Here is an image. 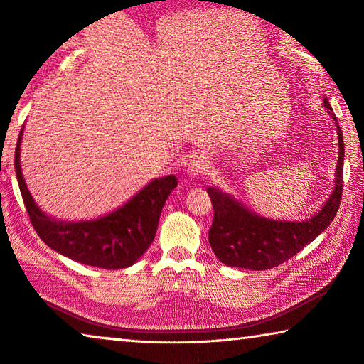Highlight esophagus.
<instances>
[{
	"instance_id": "esophagus-1",
	"label": "esophagus",
	"mask_w": 364,
	"mask_h": 364,
	"mask_svg": "<svg viewBox=\"0 0 364 364\" xmlns=\"http://www.w3.org/2000/svg\"><path fill=\"white\" fill-rule=\"evenodd\" d=\"M208 168H210V160H208L205 154H194V156L189 160L188 175L189 176L205 175Z\"/></svg>"
}]
</instances>
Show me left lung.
Returning a JSON list of instances; mask_svg holds the SVG:
<instances>
[{
  "mask_svg": "<svg viewBox=\"0 0 364 364\" xmlns=\"http://www.w3.org/2000/svg\"><path fill=\"white\" fill-rule=\"evenodd\" d=\"M324 107L334 119L338 134L336 186L329 199L311 218L305 221H281L260 217L230 194L221 193L217 188H207L213 205V223L208 231V242L221 263L254 271L274 268L299 254L334 220L342 200L343 138L337 117L326 97Z\"/></svg>",
  "mask_w": 364,
  "mask_h": 364,
  "instance_id": "8db88e82",
  "label": "left lung"
}]
</instances>
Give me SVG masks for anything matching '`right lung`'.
Masks as SVG:
<instances>
[{"label": "right lung", "mask_w": 364, "mask_h": 364, "mask_svg": "<svg viewBox=\"0 0 364 364\" xmlns=\"http://www.w3.org/2000/svg\"><path fill=\"white\" fill-rule=\"evenodd\" d=\"M17 139L14 168L21 194L32 226L48 247L78 263L104 269L128 268L139 260L156 237L160 212L171 191L176 188V176L156 178L133 196L125 205L106 217L88 221H60L48 217L35 204L21 170V141Z\"/></svg>", "instance_id": "add662e5"}]
</instances>
